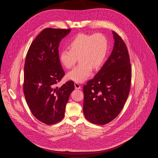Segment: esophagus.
Instances as JSON below:
<instances>
[{"label":"esophagus","mask_w":158,"mask_h":158,"mask_svg":"<svg viewBox=\"0 0 158 158\" xmlns=\"http://www.w3.org/2000/svg\"><path fill=\"white\" fill-rule=\"evenodd\" d=\"M75 87L76 89H80L81 88V86L79 83L76 82L75 83Z\"/></svg>","instance_id":"esophagus-1"}]
</instances>
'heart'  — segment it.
<instances>
[{
	"instance_id": "b5f03b06",
	"label": "heart",
	"mask_w": 158,
	"mask_h": 158,
	"mask_svg": "<svg viewBox=\"0 0 158 158\" xmlns=\"http://www.w3.org/2000/svg\"><path fill=\"white\" fill-rule=\"evenodd\" d=\"M69 48L61 50L59 61L64 68H73L79 59L80 64L69 72L68 77L76 82L82 83L90 76L92 69L97 70L105 61L108 42L102 34H78L69 43Z\"/></svg>"
}]
</instances>
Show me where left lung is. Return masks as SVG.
<instances>
[{"instance_id": "obj_1", "label": "left lung", "mask_w": 158, "mask_h": 158, "mask_svg": "<svg viewBox=\"0 0 158 158\" xmlns=\"http://www.w3.org/2000/svg\"><path fill=\"white\" fill-rule=\"evenodd\" d=\"M114 45L110 56L94 77L83 86V110L92 123L104 125L120 114L127 99L131 68L127 48L113 31Z\"/></svg>"}]
</instances>
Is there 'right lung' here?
<instances>
[{
	"instance_id": "right-lung-1",
	"label": "right lung",
	"mask_w": 158,
	"mask_h": 158,
	"mask_svg": "<svg viewBox=\"0 0 158 158\" xmlns=\"http://www.w3.org/2000/svg\"><path fill=\"white\" fill-rule=\"evenodd\" d=\"M71 29L45 28L32 41L24 65L23 93L34 116L52 125L61 120L74 83L56 86L64 76L59 56V45Z\"/></svg>"
}]
</instances>
